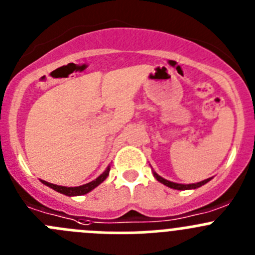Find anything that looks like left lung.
<instances>
[{
	"label": "left lung",
	"mask_w": 255,
	"mask_h": 255,
	"mask_svg": "<svg viewBox=\"0 0 255 255\" xmlns=\"http://www.w3.org/2000/svg\"><path fill=\"white\" fill-rule=\"evenodd\" d=\"M152 174H154V178L156 179L157 181H160L161 184H164V185L169 186V188H171V189H176V190H190V189H198V188H200V186L204 185V184H207L208 181L212 180V178H209V179H205V180L199 181V183H194V184H179V183H174V181H170V180H166V179H164L162 176H160L159 174L155 173L154 170H152Z\"/></svg>",
	"instance_id": "1"
}]
</instances>
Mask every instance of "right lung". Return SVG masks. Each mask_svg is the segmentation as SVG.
Instances as JSON below:
<instances>
[{"label":"right lung","mask_w":255,"mask_h":255,"mask_svg":"<svg viewBox=\"0 0 255 255\" xmlns=\"http://www.w3.org/2000/svg\"><path fill=\"white\" fill-rule=\"evenodd\" d=\"M109 171H110V165L106 168V170L101 174L100 176L95 179V180L90 181V183L84 184V185H80V186H61V185H56V184H51L47 183L45 180H41V183L45 184L46 186H50L51 189H53L55 191H59V193L64 194V195L67 196H79V195H85V194L90 193L91 190L96 188V186L100 185L104 180L109 176Z\"/></svg>","instance_id":"obj_1"}]
</instances>
